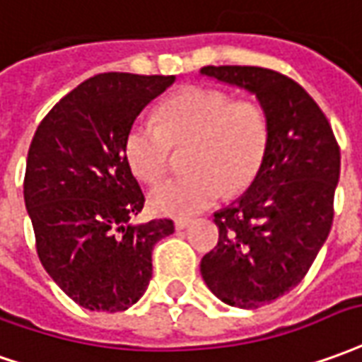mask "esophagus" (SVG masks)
Wrapping results in <instances>:
<instances>
[{
    "label": "esophagus",
    "instance_id": "esophagus-1",
    "mask_svg": "<svg viewBox=\"0 0 362 362\" xmlns=\"http://www.w3.org/2000/svg\"><path fill=\"white\" fill-rule=\"evenodd\" d=\"M189 223H192V219H186V217H178V219L174 221L176 229H186V227H189Z\"/></svg>",
    "mask_w": 362,
    "mask_h": 362
}]
</instances>
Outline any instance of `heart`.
<instances>
[{
    "mask_svg": "<svg viewBox=\"0 0 362 362\" xmlns=\"http://www.w3.org/2000/svg\"><path fill=\"white\" fill-rule=\"evenodd\" d=\"M269 145V123L259 103L233 100L211 88H186L160 105L155 121L139 119L125 137V158L143 182L166 170L173 146H188V174L148 192V206L163 216L186 217L239 194L259 173Z\"/></svg>",
    "mask_w": 362,
    "mask_h": 362,
    "instance_id": "1",
    "label": "heart"
}]
</instances>
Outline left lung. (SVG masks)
Masks as SVG:
<instances>
[{
  "label": "left lung",
  "mask_w": 362,
  "mask_h": 362,
  "mask_svg": "<svg viewBox=\"0 0 362 362\" xmlns=\"http://www.w3.org/2000/svg\"><path fill=\"white\" fill-rule=\"evenodd\" d=\"M199 74L252 93L269 123L259 173L214 214L219 241L199 262L223 304L252 310L298 286L327 239L339 146L317 103L288 76L259 66H204Z\"/></svg>",
  "instance_id": "8db88e82"
}]
</instances>
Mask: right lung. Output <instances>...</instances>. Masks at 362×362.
Listing matches in <instances>:
<instances>
[{
  "label": "right lung",
  "instance_id": "right-lung-1",
  "mask_svg": "<svg viewBox=\"0 0 362 362\" xmlns=\"http://www.w3.org/2000/svg\"><path fill=\"white\" fill-rule=\"evenodd\" d=\"M176 76L107 72L86 80L35 131L23 182L49 276L92 312H123L145 294L153 247L173 219L131 223L145 196L125 158L129 129Z\"/></svg>",
  "mask_w": 362,
  "mask_h": 362
}]
</instances>
